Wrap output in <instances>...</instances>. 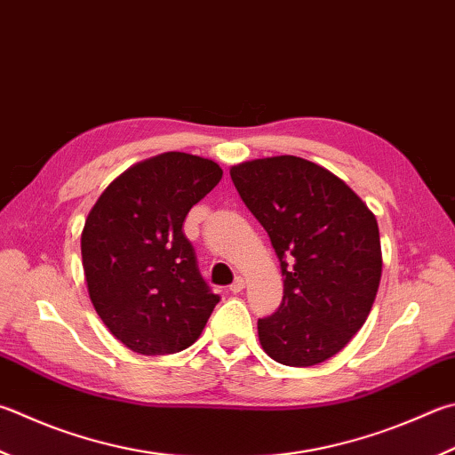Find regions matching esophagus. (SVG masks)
I'll return each instance as SVG.
<instances>
[{
    "label": "esophagus",
    "mask_w": 455,
    "mask_h": 455,
    "mask_svg": "<svg viewBox=\"0 0 455 455\" xmlns=\"http://www.w3.org/2000/svg\"><path fill=\"white\" fill-rule=\"evenodd\" d=\"M228 288H230V292H233V294L243 292V288H244V280H243L241 276H236V278H235V283L230 284Z\"/></svg>",
    "instance_id": "34e87169"
}]
</instances>
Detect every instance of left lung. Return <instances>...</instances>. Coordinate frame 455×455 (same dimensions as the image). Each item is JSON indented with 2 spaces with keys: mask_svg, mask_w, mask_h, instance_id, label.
Here are the masks:
<instances>
[{
  "mask_svg": "<svg viewBox=\"0 0 455 455\" xmlns=\"http://www.w3.org/2000/svg\"><path fill=\"white\" fill-rule=\"evenodd\" d=\"M230 179L270 236L284 296L259 320L272 360L307 368L332 358L364 326L382 276L374 212L316 163L292 155L236 164Z\"/></svg>",
  "mask_w": 455,
  "mask_h": 455,
  "instance_id": "left-lung-1",
  "label": "left lung"
}]
</instances>
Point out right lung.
Wrapping results in <instances>:
<instances>
[{
	"instance_id": "right-lung-1",
	"label": "right lung",
	"mask_w": 455,
	"mask_h": 455,
	"mask_svg": "<svg viewBox=\"0 0 455 455\" xmlns=\"http://www.w3.org/2000/svg\"><path fill=\"white\" fill-rule=\"evenodd\" d=\"M222 169L188 153L141 161L105 188L81 233L89 299L137 354L164 356L201 336L219 294L204 283L183 222Z\"/></svg>"
}]
</instances>
